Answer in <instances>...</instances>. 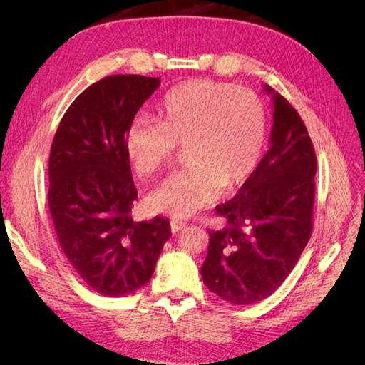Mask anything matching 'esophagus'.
Here are the masks:
<instances>
[{"mask_svg":"<svg viewBox=\"0 0 365 365\" xmlns=\"http://www.w3.org/2000/svg\"><path fill=\"white\" fill-rule=\"evenodd\" d=\"M184 227H185V222H182V220H178V219H173L170 222L172 233H178V231H181Z\"/></svg>","mask_w":365,"mask_h":365,"instance_id":"1","label":"esophagus"}]
</instances>
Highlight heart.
<instances>
[{"mask_svg": "<svg viewBox=\"0 0 365 365\" xmlns=\"http://www.w3.org/2000/svg\"><path fill=\"white\" fill-rule=\"evenodd\" d=\"M161 123L137 115L126 132L134 169L148 176L187 145L190 168L172 175L148 196L149 207L173 219L213 204L224 187L235 189L254 172L267 135V114L252 91L215 81L175 86L160 105Z\"/></svg>", "mask_w": 365, "mask_h": 365, "instance_id": "1", "label": "heart"}]
</instances>
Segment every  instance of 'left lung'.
<instances>
[{"label": "left lung", "instance_id": "left-lung-1", "mask_svg": "<svg viewBox=\"0 0 365 365\" xmlns=\"http://www.w3.org/2000/svg\"><path fill=\"white\" fill-rule=\"evenodd\" d=\"M269 150L242 184L235 200L216 207L227 227L208 231L201 267L207 288L233 304L269 297L297 264L312 231L317 158L295 108L269 85Z\"/></svg>", "mask_w": 365, "mask_h": 365}]
</instances>
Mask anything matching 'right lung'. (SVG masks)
Returning a JSON list of instances; mask_svg holds the SVG:
<instances>
[{
	"instance_id": "obj_1",
	"label": "right lung",
	"mask_w": 365,
	"mask_h": 365,
	"mask_svg": "<svg viewBox=\"0 0 365 365\" xmlns=\"http://www.w3.org/2000/svg\"><path fill=\"white\" fill-rule=\"evenodd\" d=\"M160 77L117 74L88 86L51 143L48 208L65 257L103 297H123L152 279L170 224L137 222L126 132Z\"/></svg>"
}]
</instances>
